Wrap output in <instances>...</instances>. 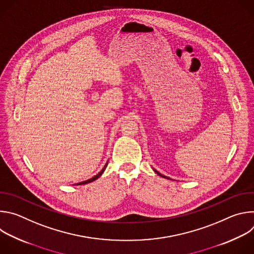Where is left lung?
<instances>
[{
    "label": "left lung",
    "instance_id": "obj_1",
    "mask_svg": "<svg viewBox=\"0 0 254 254\" xmlns=\"http://www.w3.org/2000/svg\"><path fill=\"white\" fill-rule=\"evenodd\" d=\"M154 171H155V172H156V173H157L159 176H161V177H163V178H166V179H169V180H170V178H169V177H166V176L162 175V174H161V173H159L157 170H155V169H154Z\"/></svg>",
    "mask_w": 254,
    "mask_h": 254
}]
</instances>
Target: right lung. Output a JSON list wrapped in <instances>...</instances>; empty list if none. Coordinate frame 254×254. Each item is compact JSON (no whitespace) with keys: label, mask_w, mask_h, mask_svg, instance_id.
I'll return each mask as SVG.
<instances>
[{"label":"right lung","mask_w":254,"mask_h":254,"mask_svg":"<svg viewBox=\"0 0 254 254\" xmlns=\"http://www.w3.org/2000/svg\"><path fill=\"white\" fill-rule=\"evenodd\" d=\"M106 166H107V163H106V165L104 166V168L96 175V176H94L93 178H91V179H89V180H86V181H83V182H80V183H78V184H76V185H85V184H88V183H90V182H93V181H95L96 179H98L101 175H102V173L104 172V170H105V168H106Z\"/></svg>","instance_id":"1"}]
</instances>
